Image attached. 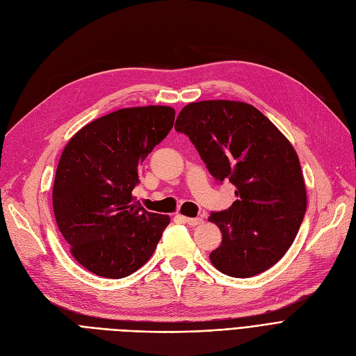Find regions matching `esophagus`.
Here are the masks:
<instances>
[{"label": "esophagus", "instance_id": "esophagus-1", "mask_svg": "<svg viewBox=\"0 0 356 356\" xmlns=\"http://www.w3.org/2000/svg\"><path fill=\"white\" fill-rule=\"evenodd\" d=\"M181 218H182V222H184V223L188 225V226H197V225H200L202 222H204V220L199 218V217L191 218V217H182V216H181Z\"/></svg>", "mask_w": 356, "mask_h": 356}]
</instances>
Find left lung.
Wrapping results in <instances>:
<instances>
[{
    "label": "left lung",
    "instance_id": "obj_1",
    "mask_svg": "<svg viewBox=\"0 0 356 356\" xmlns=\"http://www.w3.org/2000/svg\"><path fill=\"white\" fill-rule=\"evenodd\" d=\"M175 130L187 134L211 175L236 187L232 207L208 218L223 235L211 264L236 278L275 265L292 245L307 208L291 142L252 104L230 100L187 104Z\"/></svg>",
    "mask_w": 356,
    "mask_h": 356
}]
</instances>
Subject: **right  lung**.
I'll return each mask as SVG.
<instances>
[{
	"mask_svg": "<svg viewBox=\"0 0 356 356\" xmlns=\"http://www.w3.org/2000/svg\"><path fill=\"white\" fill-rule=\"evenodd\" d=\"M175 111H115L86 124L56 168L52 204L73 257L95 275L122 278L148 262L169 216L148 213L131 196L138 168L174 127Z\"/></svg>",
	"mask_w": 356,
	"mask_h": 356,
	"instance_id": "obj_1",
	"label": "right lung"
}]
</instances>
